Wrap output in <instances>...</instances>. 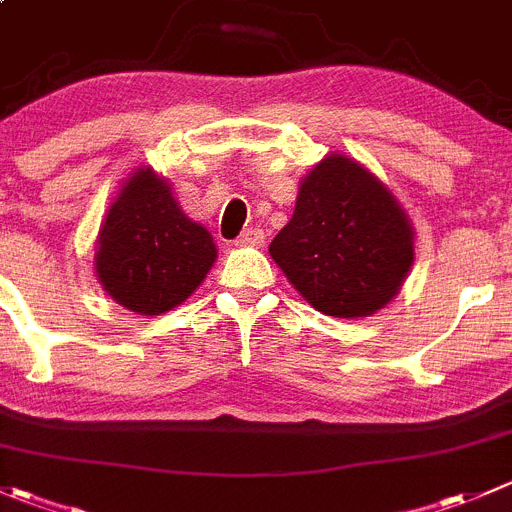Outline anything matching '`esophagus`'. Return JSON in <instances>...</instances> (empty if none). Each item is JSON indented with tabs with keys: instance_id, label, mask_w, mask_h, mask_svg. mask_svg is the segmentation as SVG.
I'll return each mask as SVG.
<instances>
[{
	"instance_id": "esophagus-1",
	"label": "esophagus",
	"mask_w": 512,
	"mask_h": 512,
	"mask_svg": "<svg viewBox=\"0 0 512 512\" xmlns=\"http://www.w3.org/2000/svg\"><path fill=\"white\" fill-rule=\"evenodd\" d=\"M237 245L240 247H262L265 245V232H262L260 227H250V230H245L240 237H237Z\"/></svg>"
}]
</instances>
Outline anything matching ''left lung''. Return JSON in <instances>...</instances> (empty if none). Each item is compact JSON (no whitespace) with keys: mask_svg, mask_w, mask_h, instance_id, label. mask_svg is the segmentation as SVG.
<instances>
[{"mask_svg":"<svg viewBox=\"0 0 512 512\" xmlns=\"http://www.w3.org/2000/svg\"><path fill=\"white\" fill-rule=\"evenodd\" d=\"M270 255L317 312L360 320L403 287L415 262V227L385 182L335 152L300 180L295 212Z\"/></svg>","mask_w":512,"mask_h":512,"instance_id":"left-lung-1","label":"left lung"}]
</instances>
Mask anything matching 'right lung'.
<instances>
[{"instance_id":"right-lung-1","label":"right lung","mask_w":512,"mask_h":512,"mask_svg":"<svg viewBox=\"0 0 512 512\" xmlns=\"http://www.w3.org/2000/svg\"><path fill=\"white\" fill-rule=\"evenodd\" d=\"M215 260V240L182 212L170 180L147 165L132 170L99 225L94 272L104 292L135 315H162L202 285Z\"/></svg>"}]
</instances>
